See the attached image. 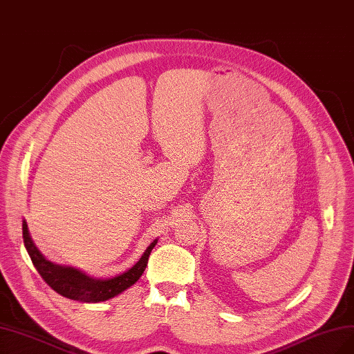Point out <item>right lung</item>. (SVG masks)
<instances>
[{"label":"right lung","mask_w":354,"mask_h":354,"mask_svg":"<svg viewBox=\"0 0 354 354\" xmlns=\"http://www.w3.org/2000/svg\"><path fill=\"white\" fill-rule=\"evenodd\" d=\"M23 239L24 247L29 252L33 266L41 276L46 283L59 295L65 298L86 302V304H97L109 301L115 296L120 295L132 285H135L145 272L149 254L152 248L157 244L158 239H153L149 247L142 254L139 261L131 267L128 272L118 274L110 279H94L82 273L78 268L69 267V266H59L55 264L44 257L37 247L35 245L33 239L29 234L26 221H23Z\"/></svg>","instance_id":"add662e5"}]
</instances>
